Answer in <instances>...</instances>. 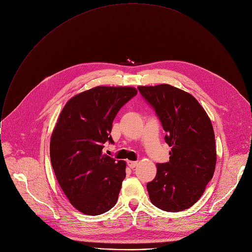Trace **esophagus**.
Wrapping results in <instances>:
<instances>
[{
	"label": "esophagus",
	"mask_w": 252,
	"mask_h": 252,
	"mask_svg": "<svg viewBox=\"0 0 252 252\" xmlns=\"http://www.w3.org/2000/svg\"><path fill=\"white\" fill-rule=\"evenodd\" d=\"M127 164H128V166H129L130 168H134V167L137 165V161H130V160H128V161H127Z\"/></svg>",
	"instance_id": "obj_1"
}]
</instances>
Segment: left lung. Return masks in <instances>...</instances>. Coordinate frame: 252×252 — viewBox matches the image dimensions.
Returning <instances> with one entry per match:
<instances>
[{"instance_id":"8db88e82","label":"left lung","mask_w":252,"mask_h":252,"mask_svg":"<svg viewBox=\"0 0 252 252\" xmlns=\"http://www.w3.org/2000/svg\"><path fill=\"white\" fill-rule=\"evenodd\" d=\"M159 118L171 151L169 161L157 164L147 185L152 203L164 211H182L203 194L217 164L211 121L190 94L167 84L137 87Z\"/></svg>"}]
</instances>
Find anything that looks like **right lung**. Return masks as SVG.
<instances>
[{"label":"right lung","instance_id":"right-lung-1","mask_svg":"<svg viewBox=\"0 0 252 252\" xmlns=\"http://www.w3.org/2000/svg\"><path fill=\"white\" fill-rule=\"evenodd\" d=\"M137 93L132 87L98 86L74 95L52 132L50 156L58 183L70 204L87 215L117 203L126 161L102 153L121 107Z\"/></svg>","mask_w":252,"mask_h":252}]
</instances>
